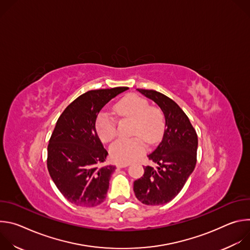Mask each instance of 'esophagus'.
<instances>
[{"mask_svg":"<svg viewBox=\"0 0 250 250\" xmlns=\"http://www.w3.org/2000/svg\"><path fill=\"white\" fill-rule=\"evenodd\" d=\"M129 165V163H118L117 164V167L119 168H125V167H127Z\"/></svg>","mask_w":250,"mask_h":250,"instance_id":"esophagus-1","label":"esophagus"}]
</instances>
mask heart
<instances>
[{"instance_id":"obj_1","label":"heart","mask_w":250,"mask_h":250,"mask_svg":"<svg viewBox=\"0 0 250 250\" xmlns=\"http://www.w3.org/2000/svg\"><path fill=\"white\" fill-rule=\"evenodd\" d=\"M116 113L122 119L132 121L129 139H120L110 147L112 159L120 163L135 160L146 150L142 140L152 144L164 130L163 113L156 106L138 95L131 94L122 99L115 106ZM96 130L103 142H111L117 135V122L108 112H101L96 120Z\"/></svg>"}]
</instances>
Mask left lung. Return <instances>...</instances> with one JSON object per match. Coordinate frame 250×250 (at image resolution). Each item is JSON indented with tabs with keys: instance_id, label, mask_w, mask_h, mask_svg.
Returning a JSON list of instances; mask_svg holds the SVG:
<instances>
[{
	"instance_id": "obj_1",
	"label": "left lung",
	"mask_w": 250,
	"mask_h": 250,
	"mask_svg": "<svg viewBox=\"0 0 250 250\" xmlns=\"http://www.w3.org/2000/svg\"><path fill=\"white\" fill-rule=\"evenodd\" d=\"M136 90L160 106L165 129L159 146L147 156L158 166H144L145 174L133 182V191L142 204L163 205L179 194L192 174L197 162L198 136L187 115L172 99L154 90Z\"/></svg>"
}]
</instances>
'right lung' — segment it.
<instances>
[{
	"mask_svg": "<svg viewBox=\"0 0 250 250\" xmlns=\"http://www.w3.org/2000/svg\"><path fill=\"white\" fill-rule=\"evenodd\" d=\"M127 89L88 91L68 104L57 120L47 146V169L71 204L91 208L105 199L116 167L103 165L108 151L97 134L96 120L106 103Z\"/></svg>",
	"mask_w": 250,
	"mask_h": 250,
	"instance_id": "right-lung-1",
	"label": "right lung"
}]
</instances>
